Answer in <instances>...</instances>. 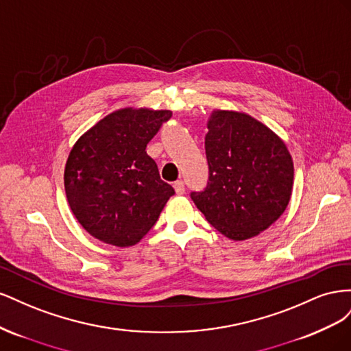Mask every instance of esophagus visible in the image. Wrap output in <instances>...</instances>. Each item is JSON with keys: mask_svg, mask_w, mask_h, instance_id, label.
Listing matches in <instances>:
<instances>
[{"mask_svg": "<svg viewBox=\"0 0 351 351\" xmlns=\"http://www.w3.org/2000/svg\"><path fill=\"white\" fill-rule=\"evenodd\" d=\"M174 190L177 195H183L184 193V183L182 182V180H177V182L174 183Z\"/></svg>", "mask_w": 351, "mask_h": 351, "instance_id": "34e87169", "label": "esophagus"}]
</instances>
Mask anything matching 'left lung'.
I'll list each match as a JSON object with an SVG mask.
<instances>
[{"instance_id":"obj_1","label":"left lung","mask_w":351,"mask_h":351,"mask_svg":"<svg viewBox=\"0 0 351 351\" xmlns=\"http://www.w3.org/2000/svg\"><path fill=\"white\" fill-rule=\"evenodd\" d=\"M205 149L209 182L190 196L209 224L236 241L269 228L293 192V158L281 137L249 114L214 110Z\"/></svg>"}]
</instances>
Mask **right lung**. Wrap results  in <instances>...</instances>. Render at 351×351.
<instances>
[{
	"mask_svg": "<svg viewBox=\"0 0 351 351\" xmlns=\"http://www.w3.org/2000/svg\"><path fill=\"white\" fill-rule=\"evenodd\" d=\"M171 111L117 110L73 145L64 189L73 215L89 234L117 247L139 243L174 189L162 182L146 145Z\"/></svg>",
	"mask_w": 351,
	"mask_h": 351,
	"instance_id": "obj_1",
	"label": "right lung"
}]
</instances>
